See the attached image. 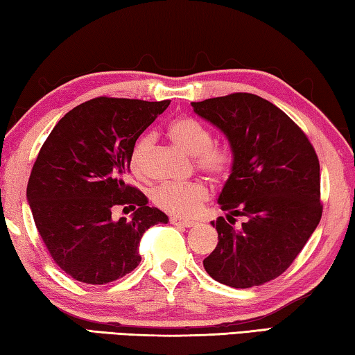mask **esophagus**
Masks as SVG:
<instances>
[{"instance_id": "34e87169", "label": "esophagus", "mask_w": 355, "mask_h": 355, "mask_svg": "<svg viewBox=\"0 0 355 355\" xmlns=\"http://www.w3.org/2000/svg\"><path fill=\"white\" fill-rule=\"evenodd\" d=\"M169 220H171V224H173V225H182V227H194V225L197 224V222H194V220L180 219V218H175V216H173V218H171Z\"/></svg>"}]
</instances>
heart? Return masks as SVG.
<instances>
[{
	"mask_svg": "<svg viewBox=\"0 0 355 355\" xmlns=\"http://www.w3.org/2000/svg\"><path fill=\"white\" fill-rule=\"evenodd\" d=\"M171 141L183 150L184 153L194 156L196 166L214 180L225 178L232 171L235 155L227 144H211V131L200 122L191 117H180L167 128ZM152 147V136H142L135 144L130 156V166L136 175L144 173V161ZM209 199V191L203 183L192 182L184 184H163L156 188L152 200L163 211L191 218Z\"/></svg>",
	"mask_w": 355,
	"mask_h": 355,
	"instance_id": "heart-1",
	"label": "heart"
}]
</instances>
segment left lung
I'll return each mask as SVG.
<instances>
[{"label": "left lung", "mask_w": 355, "mask_h": 355, "mask_svg": "<svg viewBox=\"0 0 355 355\" xmlns=\"http://www.w3.org/2000/svg\"><path fill=\"white\" fill-rule=\"evenodd\" d=\"M194 112L225 135L235 155L218 199L239 229L211 222L218 245L203 268L219 284L250 288L285 272L321 220L320 161L309 137L286 114L254 94L192 101Z\"/></svg>", "instance_id": "1"}]
</instances>
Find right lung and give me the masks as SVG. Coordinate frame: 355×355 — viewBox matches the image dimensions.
<instances>
[{
    "instance_id": "right-lung-1",
    "label": "right lung",
    "mask_w": 355,
    "mask_h": 355,
    "mask_svg": "<svg viewBox=\"0 0 355 355\" xmlns=\"http://www.w3.org/2000/svg\"><path fill=\"white\" fill-rule=\"evenodd\" d=\"M169 103L89 100L65 114L42 146L26 199L51 258L75 280L103 285L127 275L141 261L146 230L169 220L127 184L137 137ZM119 205L135 209L131 220L112 219Z\"/></svg>"
}]
</instances>
